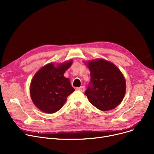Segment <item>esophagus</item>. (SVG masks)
<instances>
[{
	"label": "esophagus",
	"instance_id": "1",
	"mask_svg": "<svg viewBox=\"0 0 154 154\" xmlns=\"http://www.w3.org/2000/svg\"><path fill=\"white\" fill-rule=\"evenodd\" d=\"M76 89H77V91H80V92H83L85 91V87H84V86H82V87H77Z\"/></svg>",
	"mask_w": 154,
	"mask_h": 154
}]
</instances>
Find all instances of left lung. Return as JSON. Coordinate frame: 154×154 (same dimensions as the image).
<instances>
[{
    "mask_svg": "<svg viewBox=\"0 0 154 154\" xmlns=\"http://www.w3.org/2000/svg\"><path fill=\"white\" fill-rule=\"evenodd\" d=\"M91 71V85L85 95L96 108L102 111L112 110L123 100L126 91L125 79L113 63L103 59L85 62Z\"/></svg>",
    "mask_w": 154,
    "mask_h": 154,
    "instance_id": "1",
    "label": "left lung"
}]
</instances>
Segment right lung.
<instances>
[{"instance_id":"add662e5","label":"right lung","mask_w":154,"mask_h":154,"mask_svg":"<svg viewBox=\"0 0 154 154\" xmlns=\"http://www.w3.org/2000/svg\"><path fill=\"white\" fill-rule=\"evenodd\" d=\"M72 60L61 63H49L40 68L32 79L30 86L31 99L35 106L47 114L59 110L67 97L75 91L70 80L63 74Z\"/></svg>"}]
</instances>
